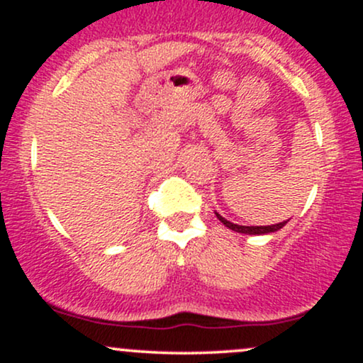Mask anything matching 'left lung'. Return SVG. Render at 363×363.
<instances>
[{"label":"left lung","mask_w":363,"mask_h":363,"mask_svg":"<svg viewBox=\"0 0 363 363\" xmlns=\"http://www.w3.org/2000/svg\"><path fill=\"white\" fill-rule=\"evenodd\" d=\"M216 215V218L220 220V222H222L225 227H228L230 228V230H234V232H239V234H247V235H262V234H272V232H277V230H280V228H283L286 225V222H289V220H286V222H280V223H274V225H261V227H247V225H237V223H232V222H228V220H225L222 215H218V213H215Z\"/></svg>","instance_id":"obj_1"}]
</instances>
